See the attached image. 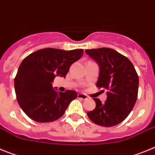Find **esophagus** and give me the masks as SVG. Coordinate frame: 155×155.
I'll list each match as a JSON object with an SVG mask.
<instances>
[{"label":"esophagus","mask_w":155,"mask_h":155,"mask_svg":"<svg viewBox=\"0 0 155 155\" xmlns=\"http://www.w3.org/2000/svg\"><path fill=\"white\" fill-rule=\"evenodd\" d=\"M77 97L79 99H82V100H86L88 98V97L86 94H83V93H78Z\"/></svg>","instance_id":"34e87169"}]
</instances>
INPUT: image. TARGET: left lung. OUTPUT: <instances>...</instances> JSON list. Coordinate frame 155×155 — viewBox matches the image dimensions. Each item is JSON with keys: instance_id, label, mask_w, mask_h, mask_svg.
<instances>
[{"instance_id": "obj_1", "label": "left lung", "mask_w": 155, "mask_h": 155, "mask_svg": "<svg viewBox=\"0 0 155 155\" xmlns=\"http://www.w3.org/2000/svg\"><path fill=\"white\" fill-rule=\"evenodd\" d=\"M85 51L100 67L97 86L108 90L105 103L94 99L96 108L87 113L88 117L100 126L117 125L127 117L136 103L137 73L127 57L112 48H93Z\"/></svg>"}]
</instances>
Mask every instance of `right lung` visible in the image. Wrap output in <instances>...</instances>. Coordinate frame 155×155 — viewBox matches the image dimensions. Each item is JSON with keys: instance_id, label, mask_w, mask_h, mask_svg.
Instances as JSON below:
<instances>
[{"instance_id": "obj_1", "label": "right lung", "mask_w": 155, "mask_h": 155, "mask_svg": "<svg viewBox=\"0 0 155 155\" xmlns=\"http://www.w3.org/2000/svg\"><path fill=\"white\" fill-rule=\"evenodd\" d=\"M83 54V49L47 48L24 58L15 78V90L18 103L28 117L46 123L63 115L69 104L77 98V93L74 90L57 93L52 82L58 76L65 78L71 65Z\"/></svg>"}]
</instances>
